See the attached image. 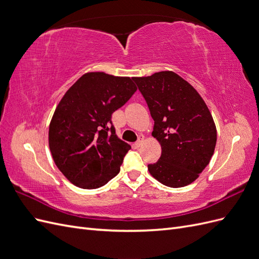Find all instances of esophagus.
<instances>
[{
	"label": "esophagus",
	"instance_id": "34e87169",
	"mask_svg": "<svg viewBox=\"0 0 259 259\" xmlns=\"http://www.w3.org/2000/svg\"><path fill=\"white\" fill-rule=\"evenodd\" d=\"M143 143H144V136H139V138H138L137 142L135 143V145H136L137 147H140V146L143 145Z\"/></svg>",
	"mask_w": 259,
	"mask_h": 259
}]
</instances>
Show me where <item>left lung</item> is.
<instances>
[{"mask_svg":"<svg viewBox=\"0 0 259 259\" xmlns=\"http://www.w3.org/2000/svg\"><path fill=\"white\" fill-rule=\"evenodd\" d=\"M154 121L159 161L148 164L150 174L170 188L193 183L214 153L217 132L204 100L183 77L171 71L133 77Z\"/></svg>","mask_w":259,"mask_h":259,"instance_id":"8db88e82","label":"left lung"}]
</instances>
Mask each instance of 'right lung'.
<instances>
[{
  "mask_svg": "<svg viewBox=\"0 0 259 259\" xmlns=\"http://www.w3.org/2000/svg\"><path fill=\"white\" fill-rule=\"evenodd\" d=\"M137 91L131 77L91 72L58 104L50 124L55 164L76 187L96 189L120 171L131 146L115 135L112 113Z\"/></svg>",
  "mask_w": 259,
  "mask_h": 259,
  "instance_id": "add662e5",
  "label": "right lung"
}]
</instances>
